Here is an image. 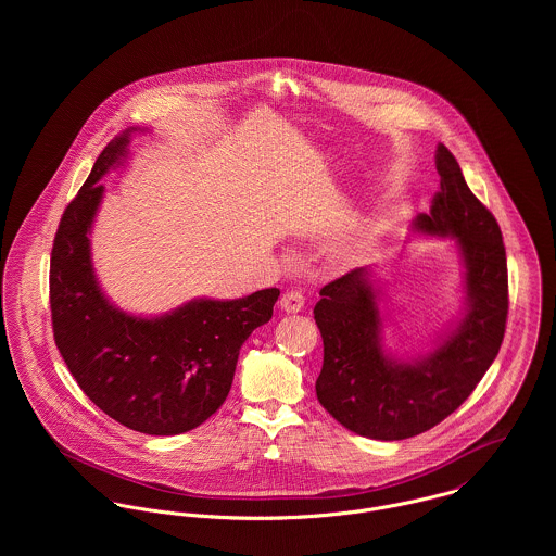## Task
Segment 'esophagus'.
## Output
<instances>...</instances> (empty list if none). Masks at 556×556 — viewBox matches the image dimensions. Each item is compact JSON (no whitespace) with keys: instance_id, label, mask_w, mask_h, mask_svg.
I'll return each mask as SVG.
<instances>
[{"instance_id":"34e87169","label":"esophagus","mask_w":556,"mask_h":556,"mask_svg":"<svg viewBox=\"0 0 556 556\" xmlns=\"http://www.w3.org/2000/svg\"><path fill=\"white\" fill-rule=\"evenodd\" d=\"M280 308L287 313V315H295L304 308V295L302 291H287L282 298H280Z\"/></svg>"}]
</instances>
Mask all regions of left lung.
<instances>
[{"mask_svg":"<svg viewBox=\"0 0 556 556\" xmlns=\"http://www.w3.org/2000/svg\"><path fill=\"white\" fill-rule=\"evenodd\" d=\"M441 190L413 233L452 238L463 258L465 308L426 355L386 351L381 287L357 267L320 289L315 320L323 338L317 397L344 428L377 441L421 434L452 415L494 362L507 320V258L494 216L467 186L460 164L439 143Z\"/></svg>","mask_w":556,"mask_h":556,"instance_id":"8db88e82","label":"left lung"}]
</instances>
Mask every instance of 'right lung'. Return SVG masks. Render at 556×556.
<instances>
[{
    "label": "right lung",
    "instance_id": "obj_1",
    "mask_svg": "<svg viewBox=\"0 0 556 556\" xmlns=\"http://www.w3.org/2000/svg\"><path fill=\"white\" fill-rule=\"evenodd\" d=\"M128 128L93 162L66 207L51 252V318L55 344L80 390L130 430L170 437L212 417L229 396L239 349L274 315L278 289L239 300H190L159 317L119 311L91 263V227L102 203L100 179L124 164Z\"/></svg>",
    "mask_w": 556,
    "mask_h": 556
}]
</instances>
